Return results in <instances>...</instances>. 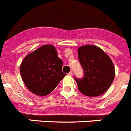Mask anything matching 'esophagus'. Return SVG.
Returning a JSON list of instances; mask_svg holds the SVG:
<instances>
[{
  "instance_id": "34e87169",
  "label": "esophagus",
  "mask_w": 131,
  "mask_h": 131,
  "mask_svg": "<svg viewBox=\"0 0 131 131\" xmlns=\"http://www.w3.org/2000/svg\"><path fill=\"white\" fill-rule=\"evenodd\" d=\"M68 76H72V75H73V73H72V72H70L68 73Z\"/></svg>"
}]
</instances>
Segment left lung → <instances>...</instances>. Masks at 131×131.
<instances>
[{"label":"left lung","instance_id":"8db88e82","mask_svg":"<svg viewBox=\"0 0 131 131\" xmlns=\"http://www.w3.org/2000/svg\"><path fill=\"white\" fill-rule=\"evenodd\" d=\"M78 60L84 71L82 78L74 79L79 91L89 97H97L107 91L114 81L115 69L108 55L93 45L80 47Z\"/></svg>","mask_w":131,"mask_h":131}]
</instances>
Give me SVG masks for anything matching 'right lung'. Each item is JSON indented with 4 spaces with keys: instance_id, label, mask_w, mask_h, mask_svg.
Here are the masks:
<instances>
[{
    "instance_id": "obj_1",
    "label": "right lung",
    "mask_w": 131,
    "mask_h": 131,
    "mask_svg": "<svg viewBox=\"0 0 131 131\" xmlns=\"http://www.w3.org/2000/svg\"><path fill=\"white\" fill-rule=\"evenodd\" d=\"M63 61L55 47L42 46L28 55L20 66V74L28 89L35 95L45 96L57 87L66 75L62 72Z\"/></svg>"
}]
</instances>
